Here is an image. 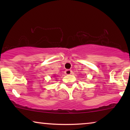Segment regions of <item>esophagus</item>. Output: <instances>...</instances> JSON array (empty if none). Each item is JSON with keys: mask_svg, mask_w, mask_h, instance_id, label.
Returning a JSON list of instances; mask_svg holds the SVG:
<instances>
[{"mask_svg": "<svg viewBox=\"0 0 130 130\" xmlns=\"http://www.w3.org/2000/svg\"><path fill=\"white\" fill-rule=\"evenodd\" d=\"M64 73H65L66 74H71L72 73V71L71 70H69V69H68V70H65Z\"/></svg>", "mask_w": 130, "mask_h": 130, "instance_id": "esophagus-1", "label": "esophagus"}]
</instances>
